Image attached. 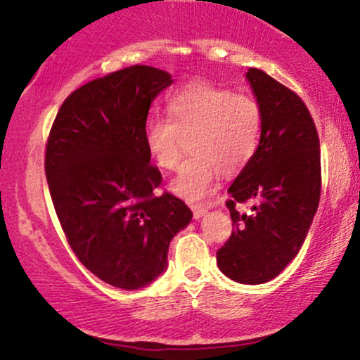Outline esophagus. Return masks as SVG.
I'll use <instances>...</instances> for the list:
<instances>
[{"instance_id": "esophagus-1", "label": "esophagus", "mask_w": 360, "mask_h": 360, "mask_svg": "<svg viewBox=\"0 0 360 360\" xmlns=\"http://www.w3.org/2000/svg\"><path fill=\"white\" fill-rule=\"evenodd\" d=\"M213 205H191V210H193V217L196 218V220H200L203 214L208 212V208H212Z\"/></svg>"}]
</instances>
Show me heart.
<instances>
[{
	"instance_id": "obj_1",
	"label": "heart",
	"mask_w": 360,
	"mask_h": 360,
	"mask_svg": "<svg viewBox=\"0 0 360 360\" xmlns=\"http://www.w3.org/2000/svg\"><path fill=\"white\" fill-rule=\"evenodd\" d=\"M169 117H152L146 125L150 155L166 171H176L186 143L191 152L172 183V191L189 201L203 200L218 172L235 176L250 162L262 134V108L249 94L212 82H189L169 100Z\"/></svg>"
}]
</instances>
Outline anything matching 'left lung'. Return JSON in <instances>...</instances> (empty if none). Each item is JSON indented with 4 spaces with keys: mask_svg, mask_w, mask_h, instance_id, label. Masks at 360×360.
<instances>
[{
    "mask_svg": "<svg viewBox=\"0 0 360 360\" xmlns=\"http://www.w3.org/2000/svg\"><path fill=\"white\" fill-rule=\"evenodd\" d=\"M262 108L254 157L229 188L235 230L217 252L226 278L242 284L274 279L298 255L321 191L320 140L303 100L260 69L247 72ZM252 200L250 215L234 206Z\"/></svg>",
    "mask_w": 360,
    "mask_h": 360,
    "instance_id": "left-lung-1",
    "label": "left lung"
}]
</instances>
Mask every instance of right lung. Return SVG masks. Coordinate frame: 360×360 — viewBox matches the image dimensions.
<instances>
[{"label":"right lung","instance_id":"obj_1","mask_svg":"<svg viewBox=\"0 0 360 360\" xmlns=\"http://www.w3.org/2000/svg\"><path fill=\"white\" fill-rule=\"evenodd\" d=\"M171 74L131 65L65 98L45 147L53 208L76 257L115 288L147 286L167 267L172 237L191 221L150 164L146 123Z\"/></svg>","mask_w":360,"mask_h":360}]
</instances>
